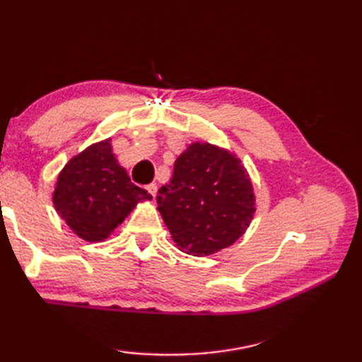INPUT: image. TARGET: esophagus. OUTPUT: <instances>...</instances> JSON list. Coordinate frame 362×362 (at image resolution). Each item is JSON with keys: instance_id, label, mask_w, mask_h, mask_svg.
<instances>
[{"instance_id": "34e87169", "label": "esophagus", "mask_w": 362, "mask_h": 362, "mask_svg": "<svg viewBox=\"0 0 362 362\" xmlns=\"http://www.w3.org/2000/svg\"><path fill=\"white\" fill-rule=\"evenodd\" d=\"M145 188H146V192H148L151 196H156V192H158L156 183H148V185H146Z\"/></svg>"}]
</instances>
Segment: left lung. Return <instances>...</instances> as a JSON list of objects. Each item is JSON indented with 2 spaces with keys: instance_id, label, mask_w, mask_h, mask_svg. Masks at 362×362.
Masks as SVG:
<instances>
[{
  "instance_id": "1",
  "label": "left lung",
  "mask_w": 362,
  "mask_h": 362,
  "mask_svg": "<svg viewBox=\"0 0 362 362\" xmlns=\"http://www.w3.org/2000/svg\"><path fill=\"white\" fill-rule=\"evenodd\" d=\"M158 193V211L177 247L194 257L231 246L255 214L241 159L207 142L192 144L175 159L173 179Z\"/></svg>"
}]
</instances>
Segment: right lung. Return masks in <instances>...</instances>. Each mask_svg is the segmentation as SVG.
Wrapping results in <instances>:
<instances>
[{
	"label": "right lung",
	"instance_id": "add662e5",
	"mask_svg": "<svg viewBox=\"0 0 362 362\" xmlns=\"http://www.w3.org/2000/svg\"><path fill=\"white\" fill-rule=\"evenodd\" d=\"M151 194L134 185L112 153L110 139L73 156L60 170L52 203L75 235L89 243L107 240L140 201Z\"/></svg>",
	"mask_w": 362,
	"mask_h": 362
}]
</instances>
